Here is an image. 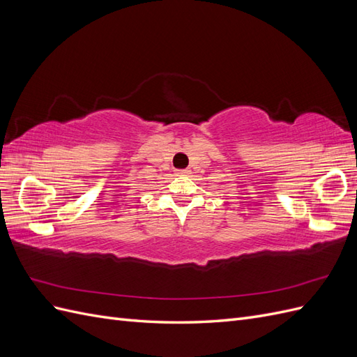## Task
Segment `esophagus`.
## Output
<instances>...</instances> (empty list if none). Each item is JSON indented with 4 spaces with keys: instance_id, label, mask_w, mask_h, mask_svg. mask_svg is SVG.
<instances>
[{
    "instance_id": "esophagus-1",
    "label": "esophagus",
    "mask_w": 357,
    "mask_h": 357,
    "mask_svg": "<svg viewBox=\"0 0 357 357\" xmlns=\"http://www.w3.org/2000/svg\"><path fill=\"white\" fill-rule=\"evenodd\" d=\"M180 174L181 176H188V174H190V169H180Z\"/></svg>"
}]
</instances>
